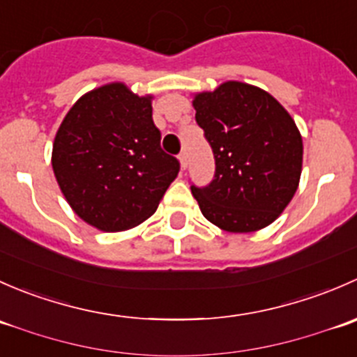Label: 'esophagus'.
I'll return each instance as SVG.
<instances>
[{
    "instance_id": "34e87169",
    "label": "esophagus",
    "mask_w": 357,
    "mask_h": 357,
    "mask_svg": "<svg viewBox=\"0 0 357 357\" xmlns=\"http://www.w3.org/2000/svg\"><path fill=\"white\" fill-rule=\"evenodd\" d=\"M179 164H181V169L188 167V153L186 152L179 153Z\"/></svg>"
}]
</instances>
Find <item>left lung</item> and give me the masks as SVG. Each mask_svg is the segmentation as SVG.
<instances>
[{"instance_id":"8db88e82","label":"left lung","mask_w":357,"mask_h":357,"mask_svg":"<svg viewBox=\"0 0 357 357\" xmlns=\"http://www.w3.org/2000/svg\"><path fill=\"white\" fill-rule=\"evenodd\" d=\"M197 124L215 160L214 179L192 185L205 219L229 233L271 225L290 204L302 172V136L268 91L238 81L195 95Z\"/></svg>"}]
</instances>
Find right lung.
I'll use <instances>...</instances> for the list:
<instances>
[{"mask_svg": "<svg viewBox=\"0 0 357 357\" xmlns=\"http://www.w3.org/2000/svg\"><path fill=\"white\" fill-rule=\"evenodd\" d=\"M52 165L72 211L102 231L135 228L157 211L179 172L160 149L152 96L122 82L82 95L53 143Z\"/></svg>", "mask_w": 357, "mask_h": 357, "instance_id": "obj_1", "label": "right lung"}]
</instances>
